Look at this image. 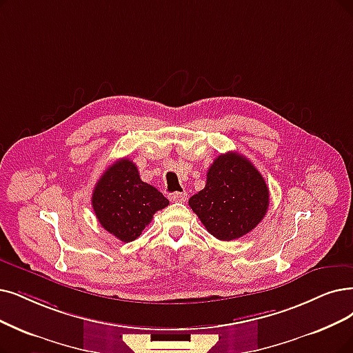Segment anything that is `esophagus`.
<instances>
[{"label": "esophagus", "instance_id": "34e87169", "mask_svg": "<svg viewBox=\"0 0 353 353\" xmlns=\"http://www.w3.org/2000/svg\"><path fill=\"white\" fill-rule=\"evenodd\" d=\"M169 200L174 201V203H184L187 200V192L182 191V192H172L169 195Z\"/></svg>", "mask_w": 353, "mask_h": 353}]
</instances>
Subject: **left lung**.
<instances>
[{
    "label": "left lung",
    "instance_id": "left-lung-1",
    "mask_svg": "<svg viewBox=\"0 0 353 353\" xmlns=\"http://www.w3.org/2000/svg\"><path fill=\"white\" fill-rule=\"evenodd\" d=\"M188 204L208 233L230 242L261 223L270 205V190L249 159L228 152L214 159L204 190L192 195Z\"/></svg>",
    "mask_w": 353,
    "mask_h": 353
}]
</instances>
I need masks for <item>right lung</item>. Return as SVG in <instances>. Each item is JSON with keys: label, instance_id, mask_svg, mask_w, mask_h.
I'll return each instance as SVG.
<instances>
[{"label": "right lung", "instance_id": "add662e5", "mask_svg": "<svg viewBox=\"0 0 353 353\" xmlns=\"http://www.w3.org/2000/svg\"><path fill=\"white\" fill-rule=\"evenodd\" d=\"M91 204L103 228L121 242H133L169 201L146 184L129 158L112 163L92 191Z\"/></svg>", "mask_w": 353, "mask_h": 353}]
</instances>
